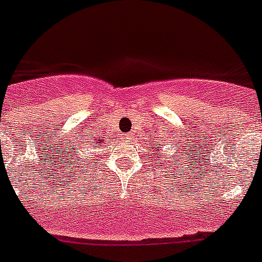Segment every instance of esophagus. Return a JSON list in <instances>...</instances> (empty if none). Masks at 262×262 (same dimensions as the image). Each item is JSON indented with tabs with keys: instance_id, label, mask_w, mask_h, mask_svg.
<instances>
[{
	"instance_id": "1",
	"label": "esophagus",
	"mask_w": 262,
	"mask_h": 262,
	"mask_svg": "<svg viewBox=\"0 0 262 262\" xmlns=\"http://www.w3.org/2000/svg\"><path fill=\"white\" fill-rule=\"evenodd\" d=\"M129 139H130V137H129Z\"/></svg>"
}]
</instances>
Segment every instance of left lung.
<instances>
[{
    "label": "left lung",
    "instance_id": "obj_1",
    "mask_svg": "<svg viewBox=\"0 0 262 262\" xmlns=\"http://www.w3.org/2000/svg\"><path fill=\"white\" fill-rule=\"evenodd\" d=\"M154 147H155V148H159V144H158V143H155V145H154ZM169 158H170V155H169ZM171 162H174V161H173V159H171ZM176 165H177V163H176Z\"/></svg>",
    "mask_w": 262,
    "mask_h": 262
}]
</instances>
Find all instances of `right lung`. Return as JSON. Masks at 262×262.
<instances>
[{
	"label": "right lung",
	"instance_id": "right-lung-1",
	"mask_svg": "<svg viewBox=\"0 0 262 262\" xmlns=\"http://www.w3.org/2000/svg\"><path fill=\"white\" fill-rule=\"evenodd\" d=\"M95 145H96V147H99V145H100V140H99V141H95Z\"/></svg>",
	"mask_w": 262,
	"mask_h": 262
}]
</instances>
